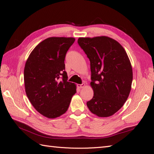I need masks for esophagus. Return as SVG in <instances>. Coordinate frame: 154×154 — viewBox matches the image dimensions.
Listing matches in <instances>:
<instances>
[{
    "mask_svg": "<svg viewBox=\"0 0 154 154\" xmlns=\"http://www.w3.org/2000/svg\"><path fill=\"white\" fill-rule=\"evenodd\" d=\"M85 86V84H77V87H78V88H83V87H84Z\"/></svg>",
    "mask_w": 154,
    "mask_h": 154,
    "instance_id": "esophagus-1",
    "label": "esophagus"
}]
</instances>
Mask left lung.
I'll return each mask as SVG.
<instances>
[{
  "instance_id": "left-lung-1",
  "label": "left lung",
  "mask_w": 154,
  "mask_h": 154,
  "mask_svg": "<svg viewBox=\"0 0 154 154\" xmlns=\"http://www.w3.org/2000/svg\"><path fill=\"white\" fill-rule=\"evenodd\" d=\"M78 43L90 60L94 95L87 106L99 117H110L130 94L133 80L130 59L122 45L109 37H79Z\"/></svg>"
}]
</instances>
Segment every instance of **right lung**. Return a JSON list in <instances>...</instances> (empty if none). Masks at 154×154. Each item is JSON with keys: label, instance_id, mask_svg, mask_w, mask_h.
I'll use <instances>...</instances> for the list:
<instances>
[{"label": "right lung", "instance_id": "add662e5", "mask_svg": "<svg viewBox=\"0 0 154 154\" xmlns=\"http://www.w3.org/2000/svg\"><path fill=\"white\" fill-rule=\"evenodd\" d=\"M74 37H51L33 50L24 69V87L32 105L40 114L55 119L67 111L75 84L67 82L65 57Z\"/></svg>", "mask_w": 154, "mask_h": 154}]
</instances>
